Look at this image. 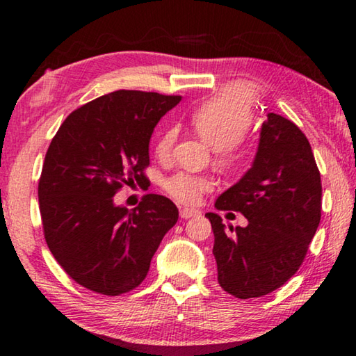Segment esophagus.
I'll return each instance as SVG.
<instances>
[{"instance_id": "esophagus-1", "label": "esophagus", "mask_w": 356, "mask_h": 356, "mask_svg": "<svg viewBox=\"0 0 356 356\" xmlns=\"http://www.w3.org/2000/svg\"><path fill=\"white\" fill-rule=\"evenodd\" d=\"M200 213H201L200 210H196V209H188V207L180 209V218H184V220H188V218H191V216H196Z\"/></svg>"}]
</instances>
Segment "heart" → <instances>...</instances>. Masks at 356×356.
I'll return each mask as SVG.
<instances>
[{
  "mask_svg": "<svg viewBox=\"0 0 356 356\" xmlns=\"http://www.w3.org/2000/svg\"><path fill=\"white\" fill-rule=\"evenodd\" d=\"M256 94L245 84H231L196 108L190 124L209 146L218 150L220 161L234 165L242 159L240 143L251 129L254 119ZM177 140V129L170 127L160 135L155 152L159 159L171 155ZM212 180L201 174L180 171L168 177L163 188L174 200L184 204H196L204 193L212 190Z\"/></svg>",
  "mask_w": 356,
  "mask_h": 356,
  "instance_id": "1",
  "label": "heart"
}]
</instances>
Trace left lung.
Instances as JSON below:
<instances>
[{
	"mask_svg": "<svg viewBox=\"0 0 356 356\" xmlns=\"http://www.w3.org/2000/svg\"><path fill=\"white\" fill-rule=\"evenodd\" d=\"M245 215L229 229L209 212L218 282L237 298L262 297L297 273L321 222L322 184L311 144L292 120L268 113L252 166L215 201Z\"/></svg>",
	"mask_w": 356,
	"mask_h": 356,
	"instance_id": "left-lung-1",
	"label": "left lung"
}]
</instances>
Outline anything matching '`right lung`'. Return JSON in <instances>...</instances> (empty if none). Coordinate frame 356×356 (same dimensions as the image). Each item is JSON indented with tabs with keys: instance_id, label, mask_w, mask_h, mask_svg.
Here are the masks:
<instances>
[{
	"instance_id": "obj_1",
	"label": "right lung",
	"mask_w": 356,
	"mask_h": 356,
	"mask_svg": "<svg viewBox=\"0 0 356 356\" xmlns=\"http://www.w3.org/2000/svg\"><path fill=\"white\" fill-rule=\"evenodd\" d=\"M180 99L125 89L102 95L70 113L50 143L38 191L45 242L89 291L114 297L140 286L177 222L165 196L146 195L131 210L113 196L146 179L150 136Z\"/></svg>"
}]
</instances>
